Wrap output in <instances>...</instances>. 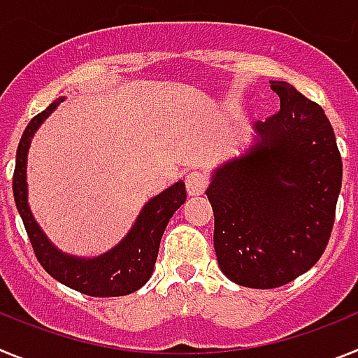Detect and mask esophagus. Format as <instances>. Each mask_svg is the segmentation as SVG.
Here are the masks:
<instances>
[{"label": "esophagus", "mask_w": 358, "mask_h": 358, "mask_svg": "<svg viewBox=\"0 0 358 358\" xmlns=\"http://www.w3.org/2000/svg\"><path fill=\"white\" fill-rule=\"evenodd\" d=\"M206 186L208 177L204 176V173L197 172V170L186 173V192H188V195H192V197L202 195L204 194V189H206Z\"/></svg>", "instance_id": "34e87169"}]
</instances>
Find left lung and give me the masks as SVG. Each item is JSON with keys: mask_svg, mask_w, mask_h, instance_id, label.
<instances>
[{"mask_svg": "<svg viewBox=\"0 0 358 358\" xmlns=\"http://www.w3.org/2000/svg\"><path fill=\"white\" fill-rule=\"evenodd\" d=\"M271 90L280 113L252 123V143L217 166L206 189L218 267L249 289H276L317 264L343 185L324 110L287 82Z\"/></svg>", "mask_w": 358, "mask_h": 358, "instance_id": "obj_1", "label": "left lung"}]
</instances>
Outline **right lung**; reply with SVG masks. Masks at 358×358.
<instances>
[{
    "label": "right lung",
    "mask_w": 358,
    "mask_h": 358,
    "mask_svg": "<svg viewBox=\"0 0 358 358\" xmlns=\"http://www.w3.org/2000/svg\"><path fill=\"white\" fill-rule=\"evenodd\" d=\"M64 102V96L57 98L52 106L31 120L24 129L15 154L14 199L24 229L31 242L37 260L43 268L62 285L94 297H116L136 292L152 276L159 252L161 236L181 204L186 201L185 182L177 181L172 186L152 197L140 211L129 233L107 252L93 258L68 255L44 235L28 206L27 163L31 138L39 131L44 120Z\"/></svg>",
    "instance_id": "add662e5"
}]
</instances>
